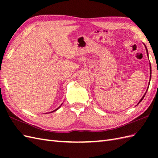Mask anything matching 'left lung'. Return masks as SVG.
Segmentation results:
<instances>
[{
  "instance_id": "left-lung-1",
  "label": "left lung",
  "mask_w": 158,
  "mask_h": 158,
  "mask_svg": "<svg viewBox=\"0 0 158 158\" xmlns=\"http://www.w3.org/2000/svg\"><path fill=\"white\" fill-rule=\"evenodd\" d=\"M144 45H145V49H146V51H147V56H149V53H148V50H147V47H146V45L144 44ZM148 58H149V56H148ZM149 67H150V79H149V85H148V88H147V91L145 92V94L143 95V96L141 98V99H140V100H139V103L137 104V105H139V104L142 101V100L144 98V97H145V94H146V93H147V90H148V88H149V83H150V81H151V78H152V66H151V64L149 63Z\"/></svg>"
}]
</instances>
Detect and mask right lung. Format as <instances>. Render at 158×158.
Returning a JSON list of instances; mask_svg holds the SVG:
<instances>
[{
	"label": "right lung",
	"mask_w": 158,
	"mask_h": 158,
	"mask_svg": "<svg viewBox=\"0 0 158 158\" xmlns=\"http://www.w3.org/2000/svg\"><path fill=\"white\" fill-rule=\"evenodd\" d=\"M62 105H60V106H59V107H58V108H57V109H55V110H53V111H52V112H53V111H56V110H58V109H59V108H60V106H62ZM52 112H50V113H52Z\"/></svg>",
	"instance_id": "1"
}]
</instances>
